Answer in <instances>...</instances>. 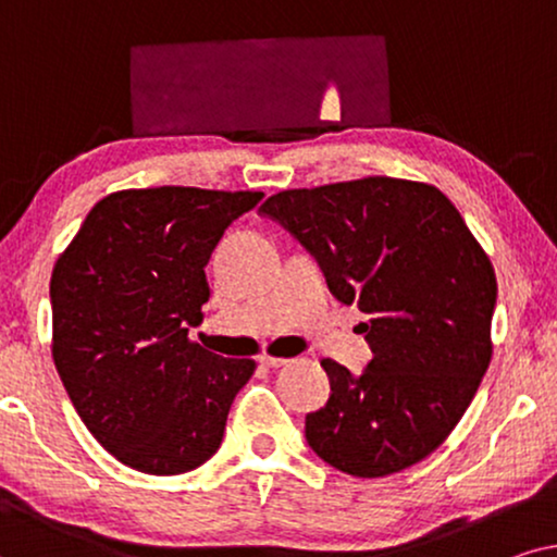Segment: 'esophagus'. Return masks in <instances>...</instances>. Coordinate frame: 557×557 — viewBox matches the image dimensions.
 <instances>
[{"label":"esophagus","instance_id":"1","mask_svg":"<svg viewBox=\"0 0 557 557\" xmlns=\"http://www.w3.org/2000/svg\"><path fill=\"white\" fill-rule=\"evenodd\" d=\"M259 364L267 367V369H280L287 364V359H283V356H272V354H262L259 356Z\"/></svg>","mask_w":557,"mask_h":557}]
</instances>
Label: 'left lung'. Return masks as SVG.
Returning <instances> with one entry per match:
<instances>
[{
  "mask_svg": "<svg viewBox=\"0 0 557 557\" xmlns=\"http://www.w3.org/2000/svg\"><path fill=\"white\" fill-rule=\"evenodd\" d=\"M259 211L367 315L359 333L372 361L359 376L321 361L331 397L306 414L308 446L359 479L422 461L463 418L492 361L496 274L476 236L435 185L387 175L274 193Z\"/></svg>",
  "mask_w": 557,
  "mask_h": 557,
  "instance_id": "8db88e82",
  "label": "left lung"
}]
</instances>
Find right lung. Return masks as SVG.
Returning a JSON list of instances; mask_svg holds the SVG:
<instances>
[{
	"instance_id": "1",
	"label": "right lung",
	"mask_w": 557,
	"mask_h": 557,
	"mask_svg": "<svg viewBox=\"0 0 557 557\" xmlns=\"http://www.w3.org/2000/svg\"><path fill=\"white\" fill-rule=\"evenodd\" d=\"M257 190H119L88 211L50 277L53 361L73 407L116 461L154 476L216 454L257 364L188 338L206 264Z\"/></svg>"
}]
</instances>
